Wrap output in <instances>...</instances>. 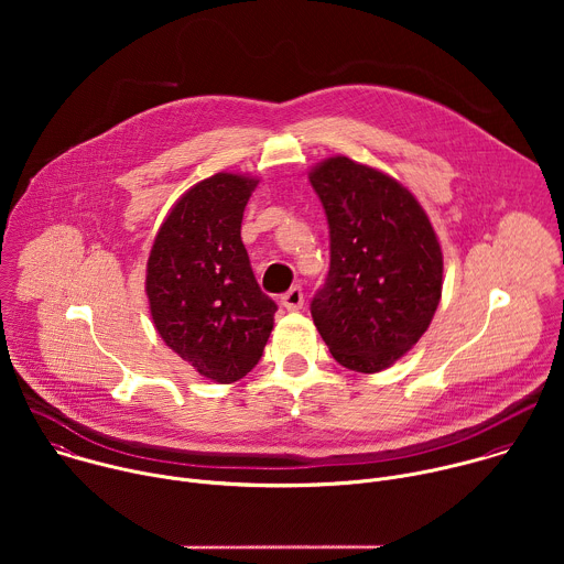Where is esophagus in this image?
<instances>
[{
	"instance_id": "34e87169",
	"label": "esophagus",
	"mask_w": 564,
	"mask_h": 564,
	"mask_svg": "<svg viewBox=\"0 0 564 564\" xmlns=\"http://www.w3.org/2000/svg\"><path fill=\"white\" fill-rule=\"evenodd\" d=\"M281 303L285 310H301L303 307V290L301 288H290L283 296H281Z\"/></svg>"
}]
</instances>
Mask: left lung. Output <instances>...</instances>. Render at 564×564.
I'll return each instance as SVG.
<instances>
[{
  "instance_id": "1",
  "label": "left lung",
  "mask_w": 564,
  "mask_h": 564,
  "mask_svg": "<svg viewBox=\"0 0 564 564\" xmlns=\"http://www.w3.org/2000/svg\"><path fill=\"white\" fill-rule=\"evenodd\" d=\"M330 227V272L310 312L333 357L379 372L429 330L442 299V248L417 198L346 155L310 172Z\"/></svg>"
}]
</instances>
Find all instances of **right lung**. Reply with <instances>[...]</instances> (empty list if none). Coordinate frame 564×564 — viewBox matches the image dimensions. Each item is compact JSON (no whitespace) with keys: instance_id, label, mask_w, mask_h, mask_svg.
<instances>
[{"instance_id":"obj_1","label":"right lung","mask_w":564,"mask_h":564,"mask_svg":"<svg viewBox=\"0 0 564 564\" xmlns=\"http://www.w3.org/2000/svg\"><path fill=\"white\" fill-rule=\"evenodd\" d=\"M259 181L214 174L187 189L160 225L147 261V299L163 341L203 377L231 383L261 359L276 303L261 292L240 240Z\"/></svg>"}]
</instances>
